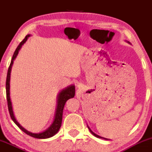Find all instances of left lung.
<instances>
[{
    "mask_svg": "<svg viewBox=\"0 0 152 152\" xmlns=\"http://www.w3.org/2000/svg\"><path fill=\"white\" fill-rule=\"evenodd\" d=\"M89 130H90V132H91V133H92V134H94V136H95V137H98V138H102V137H99V136H98V135H96V134H94V132H92V131L90 129H89Z\"/></svg>",
    "mask_w": 152,
    "mask_h": 152,
    "instance_id": "left-lung-1",
    "label": "left lung"
}]
</instances>
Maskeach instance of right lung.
<instances>
[{"label":"right lung","instance_id":"add662e5","mask_svg":"<svg viewBox=\"0 0 152 152\" xmlns=\"http://www.w3.org/2000/svg\"><path fill=\"white\" fill-rule=\"evenodd\" d=\"M30 36V35H27L26 36L25 38L20 43V44L18 45L17 48L15 49L14 53H13V57H12L11 62L8 67V74H7V77H6V99H7V103H8V111H9V114L10 116V118H12L15 124L18 126L19 128L21 129L24 133H26L28 135L31 136V137L36 138V139H47V138H49L53 137V135H55L57 132H58L59 129H60L61 126V122H62V117H63V110H64V106H65L66 102L69 100V99L73 98L75 95V86H70L68 88H66V89L63 90L61 92H60L58 94V105H57V109H56V113L55 116V119H54L53 123L52 124V125L46 131L42 132V133L39 134H33L31 132H28L27 130H26L25 129L23 128L20 124L18 123V121H16L14 117V115H13V109H12V105L11 102H10V71H11V67L13 65V60L15 58V57L17 56L18 53V50H20V48H21L22 45L27 41L28 38Z\"/></svg>","mask_w":152,"mask_h":152}]
</instances>
